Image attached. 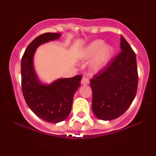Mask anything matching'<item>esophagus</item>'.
<instances>
[{
    "instance_id": "34e87169",
    "label": "esophagus",
    "mask_w": 156,
    "mask_h": 156,
    "mask_svg": "<svg viewBox=\"0 0 156 156\" xmlns=\"http://www.w3.org/2000/svg\"><path fill=\"white\" fill-rule=\"evenodd\" d=\"M89 83V79L87 77H83L81 79V84L82 85H87Z\"/></svg>"
}]
</instances>
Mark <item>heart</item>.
I'll return each mask as SVG.
<instances>
[{
	"instance_id": "heart-1",
	"label": "heart",
	"mask_w": 156,
	"mask_h": 156,
	"mask_svg": "<svg viewBox=\"0 0 156 156\" xmlns=\"http://www.w3.org/2000/svg\"><path fill=\"white\" fill-rule=\"evenodd\" d=\"M113 54L114 48L112 45L105 44L103 39H96L82 48L78 56L81 60H88L94 57L92 68L99 70L108 63Z\"/></svg>"
}]
</instances>
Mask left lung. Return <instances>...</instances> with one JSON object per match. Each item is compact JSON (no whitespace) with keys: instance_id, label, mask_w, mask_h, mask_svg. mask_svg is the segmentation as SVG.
Returning <instances> with one entry per match:
<instances>
[{"instance_id":"8db88e82","label":"left lung","mask_w":156,"mask_h":156,"mask_svg":"<svg viewBox=\"0 0 156 156\" xmlns=\"http://www.w3.org/2000/svg\"><path fill=\"white\" fill-rule=\"evenodd\" d=\"M120 39L122 51L90 80L92 111L102 120L120 117L136 94L139 78L136 54L122 36Z\"/></svg>"}]
</instances>
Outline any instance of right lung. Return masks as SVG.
<instances>
[{
    "label": "right lung",
    "instance_id": "1",
    "mask_svg": "<svg viewBox=\"0 0 156 156\" xmlns=\"http://www.w3.org/2000/svg\"><path fill=\"white\" fill-rule=\"evenodd\" d=\"M60 34H41L28 44L21 60V86L25 101L37 117L51 123L67 119L71 112L73 95L79 88L81 76L58 78L50 84L39 80L34 67V56L41 44L60 38Z\"/></svg>",
    "mask_w": 156,
    "mask_h": 156
}]
</instances>
